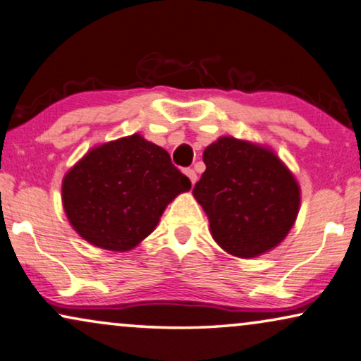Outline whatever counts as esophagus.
I'll return each mask as SVG.
<instances>
[{
    "label": "esophagus",
    "mask_w": 361,
    "mask_h": 361,
    "mask_svg": "<svg viewBox=\"0 0 361 361\" xmlns=\"http://www.w3.org/2000/svg\"><path fill=\"white\" fill-rule=\"evenodd\" d=\"M185 175L190 178L191 185H195V183H196V173H195L193 168H186V170H185Z\"/></svg>",
    "instance_id": "1"
}]
</instances>
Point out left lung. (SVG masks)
<instances>
[{"instance_id": "1", "label": "left lung", "mask_w": 361, "mask_h": 361, "mask_svg": "<svg viewBox=\"0 0 361 361\" xmlns=\"http://www.w3.org/2000/svg\"><path fill=\"white\" fill-rule=\"evenodd\" d=\"M207 170L193 195L208 214L214 241L228 253L255 258L288 235L300 186L270 149L223 136L204 149Z\"/></svg>"}]
</instances>
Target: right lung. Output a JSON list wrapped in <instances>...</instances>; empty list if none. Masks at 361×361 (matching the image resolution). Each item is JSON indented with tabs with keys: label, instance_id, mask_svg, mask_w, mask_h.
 I'll return each instance as SVG.
<instances>
[{
	"label": "right lung",
	"instance_id": "1",
	"mask_svg": "<svg viewBox=\"0 0 361 361\" xmlns=\"http://www.w3.org/2000/svg\"><path fill=\"white\" fill-rule=\"evenodd\" d=\"M191 181L166 149L140 135L93 148L63 180L70 223L91 245L126 252L158 225L166 204Z\"/></svg>",
	"mask_w": 361,
	"mask_h": 361
}]
</instances>
